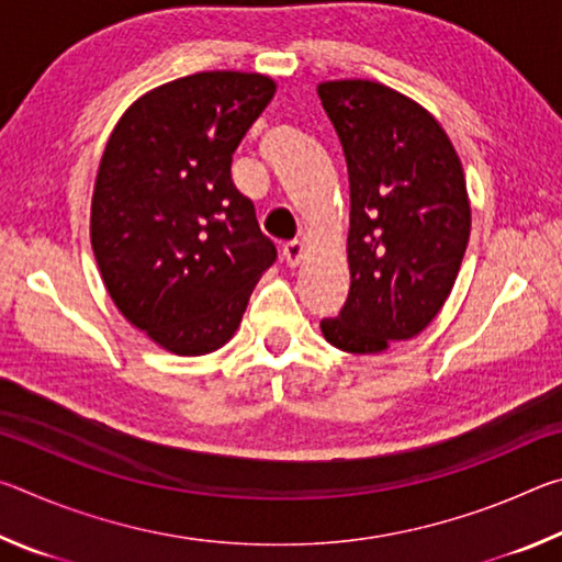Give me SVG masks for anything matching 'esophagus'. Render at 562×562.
<instances>
[{"label":"esophagus","mask_w":562,"mask_h":562,"mask_svg":"<svg viewBox=\"0 0 562 562\" xmlns=\"http://www.w3.org/2000/svg\"><path fill=\"white\" fill-rule=\"evenodd\" d=\"M284 260H288L290 265H300L302 258H304V243L302 240H290L284 243Z\"/></svg>","instance_id":"1"}]
</instances>
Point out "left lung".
<instances>
[{
	"label": "left lung",
	"instance_id": "left-lung-1",
	"mask_svg": "<svg viewBox=\"0 0 562 562\" xmlns=\"http://www.w3.org/2000/svg\"><path fill=\"white\" fill-rule=\"evenodd\" d=\"M349 168V297L322 322L331 347L382 355L431 325L459 278L471 201L449 133L422 103L369 79L317 83Z\"/></svg>",
	"mask_w": 562,
	"mask_h": 562
}]
</instances>
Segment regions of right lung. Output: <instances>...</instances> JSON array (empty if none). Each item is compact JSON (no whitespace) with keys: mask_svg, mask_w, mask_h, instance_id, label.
Here are the masks:
<instances>
[{"mask_svg":"<svg viewBox=\"0 0 562 562\" xmlns=\"http://www.w3.org/2000/svg\"><path fill=\"white\" fill-rule=\"evenodd\" d=\"M278 83L201 71L146 91L121 113L91 195V247L113 304L178 357L221 349L278 250L231 164Z\"/></svg>","mask_w":562,"mask_h":562,"instance_id":"1","label":"right lung"}]
</instances>
